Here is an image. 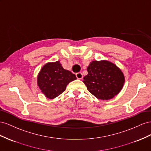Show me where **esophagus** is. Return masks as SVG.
<instances>
[{
	"instance_id": "obj_1",
	"label": "esophagus",
	"mask_w": 151,
	"mask_h": 151,
	"mask_svg": "<svg viewBox=\"0 0 151 151\" xmlns=\"http://www.w3.org/2000/svg\"><path fill=\"white\" fill-rule=\"evenodd\" d=\"M76 78L79 79V80H81V79L83 78V75H82V73H76Z\"/></svg>"
}]
</instances>
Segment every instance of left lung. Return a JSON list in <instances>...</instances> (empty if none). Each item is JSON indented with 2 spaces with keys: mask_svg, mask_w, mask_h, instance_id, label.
Instances as JSON below:
<instances>
[{
  "mask_svg": "<svg viewBox=\"0 0 151 151\" xmlns=\"http://www.w3.org/2000/svg\"><path fill=\"white\" fill-rule=\"evenodd\" d=\"M87 71L88 75L83 81L88 91L99 99H111L123 87V73L111 62L93 61L88 66Z\"/></svg>",
  "mask_w": 151,
  "mask_h": 151,
  "instance_id": "1",
  "label": "left lung"
}]
</instances>
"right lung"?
Masks as SVG:
<instances>
[{
	"label": "right lung",
	"instance_id": "right-lung-1",
	"mask_svg": "<svg viewBox=\"0 0 151 151\" xmlns=\"http://www.w3.org/2000/svg\"><path fill=\"white\" fill-rule=\"evenodd\" d=\"M76 79L75 75L63 68L60 61L48 63L37 77V85L47 98L52 99L65 91L67 85Z\"/></svg>",
	"mask_w": 151,
	"mask_h": 151
}]
</instances>
